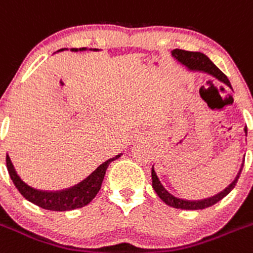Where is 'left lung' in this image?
Segmentation results:
<instances>
[{
    "label": "left lung",
    "instance_id": "1",
    "mask_svg": "<svg viewBox=\"0 0 253 253\" xmlns=\"http://www.w3.org/2000/svg\"><path fill=\"white\" fill-rule=\"evenodd\" d=\"M171 53L172 56L178 61V62L185 65L190 71H200V72H205L207 73V75H211L212 77L217 79L218 81L223 82L226 86L232 88V87H231L230 81H228L227 76H226L225 73H223L221 70H218L217 66L214 65V63L212 62L206 55L201 53V52H191V51H185V49L176 48L173 49ZM242 167H244V165L241 166L240 172L237 173V176H236V178L233 180V182L231 183L228 187H226L222 192L217 193V195L212 196V197L205 198V200H198V201L182 200V198H177L174 197L173 195H171V193H169V191L162 186V183L160 182L159 177H157V174H156L153 167H152V187L162 201H164L166 205H169V206L173 207V209L204 210V209H207V207L212 206V205L217 204L218 201H221L225 196H227L228 193L233 190V187H235L236 183H237L238 178H240V174L241 172H242Z\"/></svg>",
    "mask_w": 253,
    "mask_h": 253
}]
</instances>
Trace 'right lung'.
I'll return each instance as SVG.
<instances>
[{
    "label": "right lung",
    "instance_id": "add662e5",
    "mask_svg": "<svg viewBox=\"0 0 253 253\" xmlns=\"http://www.w3.org/2000/svg\"><path fill=\"white\" fill-rule=\"evenodd\" d=\"M66 48H61L58 51H63ZM84 47L82 48H71V51H84ZM94 51L97 49L94 48ZM120 156V155H119ZM117 159L116 156L115 159H110L106 162H103L101 166L94 169L86 180L82 182L77 183L73 187L67 188V190L62 191H42L32 188L23 182L17 174L16 169H13V165L9 160V156L7 155L6 157V165L7 169H8L9 177L12 180L13 185L18 190V192L27 200V201L32 202L36 206L41 207V209L49 210V211H71V210L81 209V207L86 206L89 202L96 197V195L100 191L102 181L105 178L106 169H107L108 165Z\"/></svg>",
    "mask_w": 253,
    "mask_h": 253
}]
</instances>
